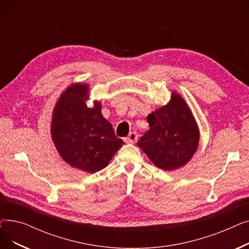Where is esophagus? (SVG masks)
Returning a JSON list of instances; mask_svg holds the SVG:
<instances>
[{
    "mask_svg": "<svg viewBox=\"0 0 249 249\" xmlns=\"http://www.w3.org/2000/svg\"><path fill=\"white\" fill-rule=\"evenodd\" d=\"M137 138H138V135L136 132H130L129 135L125 138V141L127 143H135L137 141Z\"/></svg>",
    "mask_w": 249,
    "mask_h": 249,
    "instance_id": "1",
    "label": "esophagus"
}]
</instances>
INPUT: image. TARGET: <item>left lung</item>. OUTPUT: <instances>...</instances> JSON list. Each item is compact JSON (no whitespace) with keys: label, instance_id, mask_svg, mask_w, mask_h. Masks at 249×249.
Listing matches in <instances>:
<instances>
[{"label":"left lung","instance_id":"8db88e82","mask_svg":"<svg viewBox=\"0 0 249 249\" xmlns=\"http://www.w3.org/2000/svg\"><path fill=\"white\" fill-rule=\"evenodd\" d=\"M149 130L137 145L154 165L175 171L186 165L199 145L200 132L195 117L182 97L173 91L165 106L147 116Z\"/></svg>","mask_w":249,"mask_h":249}]
</instances>
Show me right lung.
Wrapping results in <instances>:
<instances>
[{"instance_id":"add662e5","label":"right lung","mask_w":249,"mask_h":249,"mask_svg":"<svg viewBox=\"0 0 249 249\" xmlns=\"http://www.w3.org/2000/svg\"><path fill=\"white\" fill-rule=\"evenodd\" d=\"M89 85L72 84L60 95L52 115L51 137L61 159L93 174L106 167L124 142L103 117L101 103L87 106Z\"/></svg>"}]
</instances>
